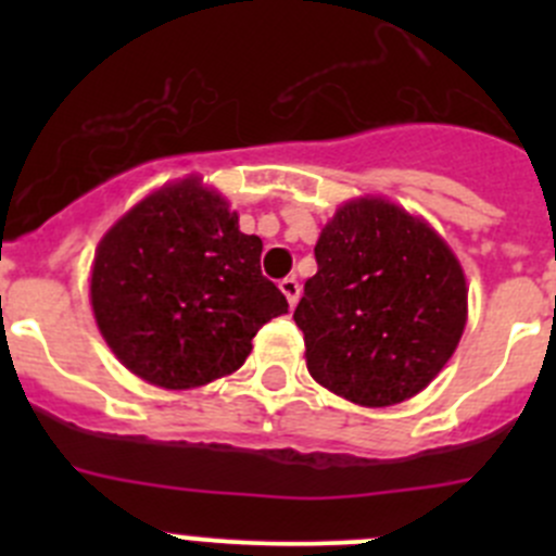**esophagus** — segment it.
I'll return each instance as SVG.
<instances>
[{
	"mask_svg": "<svg viewBox=\"0 0 556 556\" xmlns=\"http://www.w3.org/2000/svg\"><path fill=\"white\" fill-rule=\"evenodd\" d=\"M279 290H282L285 299H288V304H290V309H293V306L299 304V299H301L299 279H295V277H285L282 282H279Z\"/></svg>",
	"mask_w": 556,
	"mask_h": 556,
	"instance_id": "1",
	"label": "esophagus"
}]
</instances>
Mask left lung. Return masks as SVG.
Listing matches in <instances>:
<instances>
[{
    "label": "left lung",
    "instance_id": "left-lung-1",
    "mask_svg": "<svg viewBox=\"0 0 556 556\" xmlns=\"http://www.w3.org/2000/svg\"><path fill=\"white\" fill-rule=\"evenodd\" d=\"M293 319L314 382L382 408L425 390L454 355L468 288L450 244L384 199L336 210Z\"/></svg>",
    "mask_w": 556,
    "mask_h": 556
}]
</instances>
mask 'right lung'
<instances>
[{
	"label": "right lung",
	"instance_id": "right-lung-1",
	"mask_svg": "<svg viewBox=\"0 0 556 556\" xmlns=\"http://www.w3.org/2000/svg\"><path fill=\"white\" fill-rule=\"evenodd\" d=\"M263 242L195 177L155 190L97 247L91 306L117 361L144 382L190 390L233 374L288 312L261 274Z\"/></svg>",
	"mask_w": 556,
	"mask_h": 556
}]
</instances>
